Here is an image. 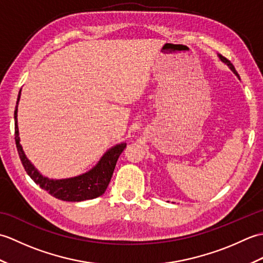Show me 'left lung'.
Masks as SVG:
<instances>
[{
  "label": "left lung",
  "mask_w": 263,
  "mask_h": 263,
  "mask_svg": "<svg viewBox=\"0 0 263 263\" xmlns=\"http://www.w3.org/2000/svg\"><path fill=\"white\" fill-rule=\"evenodd\" d=\"M219 59L222 61V62H224V63H226L228 66H230V68H231V70L234 72V73H235L238 78H239V76H238V73H237V71L235 70V68H234V65L231 63V61L230 60H228V59H226L225 57H222V55H219Z\"/></svg>",
  "instance_id": "1"
}]
</instances>
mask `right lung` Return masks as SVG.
<instances>
[{
	"label": "right lung",
	"instance_id": "right-lung-1",
	"mask_svg": "<svg viewBox=\"0 0 263 263\" xmlns=\"http://www.w3.org/2000/svg\"><path fill=\"white\" fill-rule=\"evenodd\" d=\"M20 93L21 90L19 91L18 102L20 99ZM18 102H16L14 110V139L21 163L24 165L25 171L30 176L31 180L38 184L42 189L46 190L53 197L63 201L79 202V201L95 199L99 197V195H102L108 186L115 168L116 161L119 159L123 150L126 147V143L116 144L115 147L109 149L103 156V158L99 160V163L91 171L85 173V174L72 178H66V180H49V178L44 177L39 174L38 171L27 159L26 155L24 154V150H22L19 140L18 123H16L18 122L16 121Z\"/></svg>",
	"mask_w": 263,
	"mask_h": 263
}]
</instances>
